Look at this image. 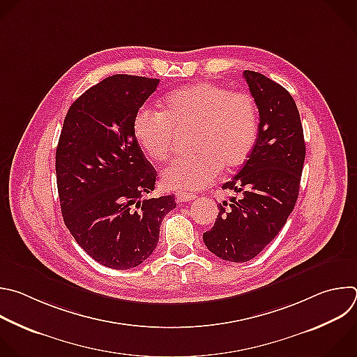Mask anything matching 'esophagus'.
Returning a JSON list of instances; mask_svg holds the SVG:
<instances>
[{
    "mask_svg": "<svg viewBox=\"0 0 357 357\" xmlns=\"http://www.w3.org/2000/svg\"><path fill=\"white\" fill-rule=\"evenodd\" d=\"M175 196H176V200L181 202V203L190 202V200H195V199H196V195H193V193H186V192H178Z\"/></svg>",
    "mask_w": 357,
    "mask_h": 357,
    "instance_id": "obj_1",
    "label": "esophagus"
}]
</instances>
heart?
Returning <instances> with one entry per match:
<instances>
[{"mask_svg": "<svg viewBox=\"0 0 357 357\" xmlns=\"http://www.w3.org/2000/svg\"><path fill=\"white\" fill-rule=\"evenodd\" d=\"M192 129L196 153L175 158L162 171V182L169 189L202 190L215 181L221 168L225 172L241 168L258 139L257 102L244 91L196 82L168 93L162 112L140 109L133 122L137 143L154 161L169 157L175 132Z\"/></svg>", "mask_w": 357, "mask_h": 357, "instance_id": "obj_1", "label": "heart"}]
</instances>
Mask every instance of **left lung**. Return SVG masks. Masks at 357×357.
I'll return each mask as SVG.
<instances>
[{"mask_svg": "<svg viewBox=\"0 0 357 357\" xmlns=\"http://www.w3.org/2000/svg\"><path fill=\"white\" fill-rule=\"evenodd\" d=\"M259 110V130L250 160L222 189L240 193L218 204L203 234L207 250L228 262H248L269 245L286 224L298 197L305 158L304 133L293 96L257 71H244Z\"/></svg>", "mask_w": 357, "mask_h": 357, "instance_id": "obj_1", "label": "left lung"}]
</instances>
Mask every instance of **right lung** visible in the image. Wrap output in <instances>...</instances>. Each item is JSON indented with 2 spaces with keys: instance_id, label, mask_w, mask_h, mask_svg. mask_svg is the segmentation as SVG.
Masks as SVG:
<instances>
[{
  "instance_id": "right-lung-1",
  "label": "right lung",
  "mask_w": 357,
  "mask_h": 357,
  "mask_svg": "<svg viewBox=\"0 0 357 357\" xmlns=\"http://www.w3.org/2000/svg\"><path fill=\"white\" fill-rule=\"evenodd\" d=\"M160 79L116 74L70 106L56 150L57 189L64 224L100 265L125 271L155 250L160 225L175 208L172 195L150 197L157 171L135 133L139 109Z\"/></svg>"
}]
</instances>
